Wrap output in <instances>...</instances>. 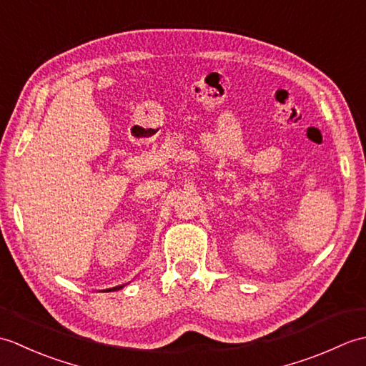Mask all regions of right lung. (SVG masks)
<instances>
[{
    "instance_id": "obj_1",
    "label": "right lung",
    "mask_w": 366,
    "mask_h": 366,
    "mask_svg": "<svg viewBox=\"0 0 366 366\" xmlns=\"http://www.w3.org/2000/svg\"><path fill=\"white\" fill-rule=\"evenodd\" d=\"M121 287H124V285L122 286H116V287H112L110 291H116V290H121Z\"/></svg>"
}]
</instances>
